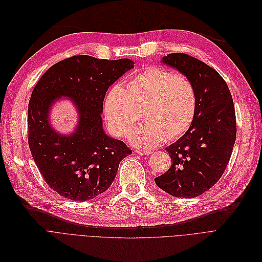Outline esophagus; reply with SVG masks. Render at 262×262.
<instances>
[{
	"instance_id": "esophagus-1",
	"label": "esophagus",
	"mask_w": 262,
	"mask_h": 262,
	"mask_svg": "<svg viewBox=\"0 0 262 262\" xmlns=\"http://www.w3.org/2000/svg\"><path fill=\"white\" fill-rule=\"evenodd\" d=\"M136 154H139V155H144V156H149L151 154V151L150 150H145V149H136Z\"/></svg>"
}]
</instances>
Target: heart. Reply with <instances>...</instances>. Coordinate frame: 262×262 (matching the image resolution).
Wrapping results in <instances>:
<instances>
[{
    "label": "heart",
    "instance_id": "1",
    "mask_svg": "<svg viewBox=\"0 0 262 262\" xmlns=\"http://www.w3.org/2000/svg\"><path fill=\"white\" fill-rule=\"evenodd\" d=\"M142 105L144 122L130 132L129 141L149 149L190 130L198 108L196 89L185 74L163 67L146 68L130 80L128 89L118 83L108 89L103 101L108 129L126 136L138 120L135 106Z\"/></svg>",
    "mask_w": 262,
    "mask_h": 262
}]
</instances>
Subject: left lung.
Returning a JSON list of instances; mask_svg holds the SVG:
<instances>
[{"mask_svg":"<svg viewBox=\"0 0 262 262\" xmlns=\"http://www.w3.org/2000/svg\"><path fill=\"white\" fill-rule=\"evenodd\" d=\"M162 61L192 81L198 108L190 130L166 147L172 164L155 181L171 196L194 198L210 190L226 169L236 135L233 100L220 73L202 60L170 53Z\"/></svg>","mask_w":262,"mask_h":262,"instance_id":"8db88e82","label":"left lung"}]
</instances>
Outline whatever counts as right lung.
Masks as SVG:
<instances>
[{
	"instance_id": "right-lung-1",
	"label": "right lung",
	"mask_w": 262,
	"mask_h": 262,
	"mask_svg": "<svg viewBox=\"0 0 262 262\" xmlns=\"http://www.w3.org/2000/svg\"><path fill=\"white\" fill-rule=\"evenodd\" d=\"M129 58L99 59L74 55L50 67L34 87L28 110L29 146L47 184L60 196L86 202L105 192L120 161L132 154L122 141L107 136L101 113L108 86L133 68ZM61 95L79 112L78 127L60 136L48 123V111Z\"/></svg>"
}]
</instances>
